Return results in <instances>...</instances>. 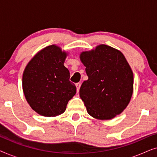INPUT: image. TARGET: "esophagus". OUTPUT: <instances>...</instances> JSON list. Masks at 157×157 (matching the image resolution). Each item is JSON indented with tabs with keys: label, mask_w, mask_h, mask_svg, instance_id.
Instances as JSON below:
<instances>
[{
	"label": "esophagus",
	"mask_w": 157,
	"mask_h": 157,
	"mask_svg": "<svg viewBox=\"0 0 157 157\" xmlns=\"http://www.w3.org/2000/svg\"><path fill=\"white\" fill-rule=\"evenodd\" d=\"M76 86L77 92H78L79 91V89H80V87H81V83H76Z\"/></svg>",
	"instance_id": "34e87169"
}]
</instances>
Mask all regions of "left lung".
<instances>
[{"label": "left lung", "instance_id": "left-lung-1", "mask_svg": "<svg viewBox=\"0 0 157 157\" xmlns=\"http://www.w3.org/2000/svg\"><path fill=\"white\" fill-rule=\"evenodd\" d=\"M81 61L89 78L81 84L80 97L87 112L98 119H111L127 106L134 76L121 52L106 45L83 52Z\"/></svg>", "mask_w": 157, "mask_h": 157}]
</instances>
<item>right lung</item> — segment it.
Returning a JSON list of instances; mask_svg holds the SVG:
<instances>
[{
	"instance_id": "add662e5",
	"label": "right lung",
	"mask_w": 157,
	"mask_h": 157,
	"mask_svg": "<svg viewBox=\"0 0 157 157\" xmlns=\"http://www.w3.org/2000/svg\"><path fill=\"white\" fill-rule=\"evenodd\" d=\"M66 53L49 46L39 51L25 68L23 90L30 106L44 117H56L65 111L68 101L76 93L70 73L63 63Z\"/></svg>"
}]
</instances>
